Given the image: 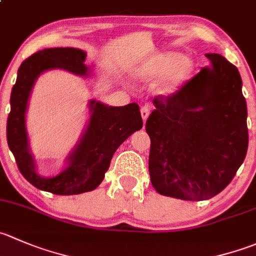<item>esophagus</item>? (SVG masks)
Wrapping results in <instances>:
<instances>
[{
    "instance_id": "1",
    "label": "esophagus",
    "mask_w": 256,
    "mask_h": 256,
    "mask_svg": "<svg viewBox=\"0 0 256 256\" xmlns=\"http://www.w3.org/2000/svg\"><path fill=\"white\" fill-rule=\"evenodd\" d=\"M148 115H150V106H148V105L142 106V108H141V116H142L144 122H145V121L148 120Z\"/></svg>"
}]
</instances>
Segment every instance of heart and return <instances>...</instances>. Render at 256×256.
<instances>
[{
  "mask_svg": "<svg viewBox=\"0 0 256 256\" xmlns=\"http://www.w3.org/2000/svg\"><path fill=\"white\" fill-rule=\"evenodd\" d=\"M194 62L175 51L161 52L146 60L134 70V76L141 81L161 80L158 91L162 95L175 94L190 78Z\"/></svg>",
  "mask_w": 256,
  "mask_h": 256,
  "instance_id": "obj_1",
  "label": "heart"
}]
</instances>
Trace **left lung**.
Instances as JSON below:
<instances>
[{"label":"left lung","instance_id":"1","mask_svg":"<svg viewBox=\"0 0 256 256\" xmlns=\"http://www.w3.org/2000/svg\"><path fill=\"white\" fill-rule=\"evenodd\" d=\"M175 94L154 98L146 121L148 171L158 194L208 200L224 190L244 161L249 144L242 78L219 54Z\"/></svg>","mask_w":256,"mask_h":256}]
</instances>
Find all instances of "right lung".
Returning <instances> with one entry per match:
<instances>
[{"label": "right lung", "instance_id": "right-lung-1", "mask_svg": "<svg viewBox=\"0 0 256 256\" xmlns=\"http://www.w3.org/2000/svg\"><path fill=\"white\" fill-rule=\"evenodd\" d=\"M86 52L74 47H54L36 52L21 64L11 92V111L7 118V142L17 166L30 184L56 195H76L92 191L101 184L118 146L142 128L140 108L132 102L108 106L91 100L90 120L85 132L68 156V168L54 178L37 172L30 151L26 131V110L30 94L42 72L62 68L78 76H88Z\"/></svg>", "mask_w": 256, "mask_h": 256}]
</instances>
